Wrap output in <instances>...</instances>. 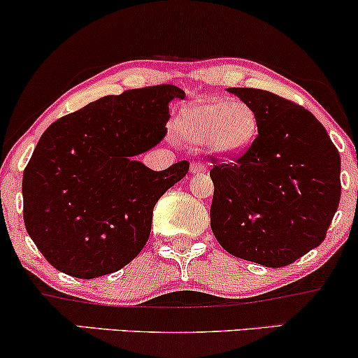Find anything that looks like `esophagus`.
Wrapping results in <instances>:
<instances>
[{
  "mask_svg": "<svg viewBox=\"0 0 358 358\" xmlns=\"http://www.w3.org/2000/svg\"><path fill=\"white\" fill-rule=\"evenodd\" d=\"M206 169V164L202 161H192V164H190V173L192 174H201Z\"/></svg>",
  "mask_w": 358,
  "mask_h": 358,
  "instance_id": "obj_1",
  "label": "esophagus"
}]
</instances>
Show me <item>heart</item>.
Masks as SVG:
<instances>
[{
  "label": "heart",
  "instance_id": "1",
  "mask_svg": "<svg viewBox=\"0 0 358 358\" xmlns=\"http://www.w3.org/2000/svg\"><path fill=\"white\" fill-rule=\"evenodd\" d=\"M257 115L243 101H212L189 106L179 131L194 145H210L222 155H240L257 134Z\"/></svg>",
  "mask_w": 358,
  "mask_h": 358
}]
</instances>
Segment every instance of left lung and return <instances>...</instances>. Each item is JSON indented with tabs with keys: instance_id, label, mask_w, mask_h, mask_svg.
Here are the masks:
<instances>
[{
	"instance_id": "left-lung-1",
	"label": "left lung",
	"mask_w": 358,
	"mask_h": 358,
	"mask_svg": "<svg viewBox=\"0 0 358 358\" xmlns=\"http://www.w3.org/2000/svg\"><path fill=\"white\" fill-rule=\"evenodd\" d=\"M227 90L255 111L258 134L230 162L212 156V231L236 258L287 266L326 238L341 202V156L304 106L258 88Z\"/></svg>"
}]
</instances>
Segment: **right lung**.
Returning <instances> with one entry per match:
<instances>
[{"instance_id":"1","label":"right lung","mask_w":358,"mask_h":358,"mask_svg":"<svg viewBox=\"0 0 358 358\" xmlns=\"http://www.w3.org/2000/svg\"><path fill=\"white\" fill-rule=\"evenodd\" d=\"M176 85L106 95L45 129L22 176L26 230L55 270L92 280L133 262L151 234L152 208L189 161L151 171L138 155L166 134Z\"/></svg>"}]
</instances>
